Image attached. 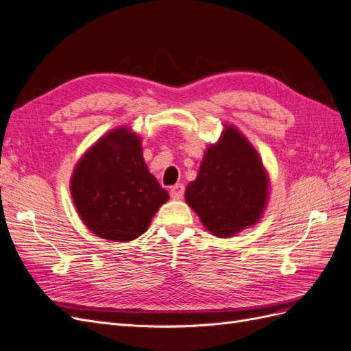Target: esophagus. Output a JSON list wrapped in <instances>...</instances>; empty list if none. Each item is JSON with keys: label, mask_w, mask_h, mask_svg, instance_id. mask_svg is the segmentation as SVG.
<instances>
[{"label": "esophagus", "mask_w": 351, "mask_h": 351, "mask_svg": "<svg viewBox=\"0 0 351 351\" xmlns=\"http://www.w3.org/2000/svg\"><path fill=\"white\" fill-rule=\"evenodd\" d=\"M169 195H171L173 199H182L184 196V186L182 183L173 186L171 190H169Z\"/></svg>", "instance_id": "esophagus-1"}]
</instances>
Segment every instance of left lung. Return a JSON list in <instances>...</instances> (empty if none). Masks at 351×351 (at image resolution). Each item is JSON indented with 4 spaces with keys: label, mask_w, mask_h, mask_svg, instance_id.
Returning <instances> with one entry per match:
<instances>
[{
    "label": "left lung",
    "mask_w": 351,
    "mask_h": 351,
    "mask_svg": "<svg viewBox=\"0 0 351 351\" xmlns=\"http://www.w3.org/2000/svg\"><path fill=\"white\" fill-rule=\"evenodd\" d=\"M268 196V178L258 152L234 127L208 147L186 202L204 226L218 237H228L261 218Z\"/></svg>",
    "instance_id": "left-lung-1"
}]
</instances>
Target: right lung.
Instances as JSON below:
<instances>
[{"mask_svg": "<svg viewBox=\"0 0 351 351\" xmlns=\"http://www.w3.org/2000/svg\"><path fill=\"white\" fill-rule=\"evenodd\" d=\"M71 196L89 230L111 241L143 234L169 197L147 171L139 137L123 127L104 136L80 159Z\"/></svg>", "mask_w": 351, "mask_h": 351, "instance_id": "obj_1", "label": "right lung"}]
</instances>
